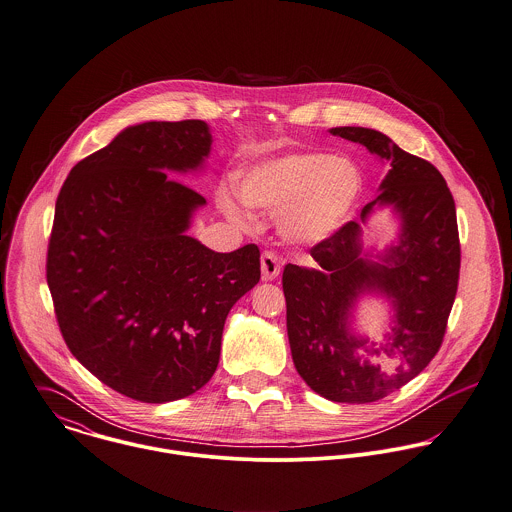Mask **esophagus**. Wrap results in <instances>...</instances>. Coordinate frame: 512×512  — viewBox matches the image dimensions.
<instances>
[{"label":"esophagus","mask_w":512,"mask_h":512,"mask_svg":"<svg viewBox=\"0 0 512 512\" xmlns=\"http://www.w3.org/2000/svg\"><path fill=\"white\" fill-rule=\"evenodd\" d=\"M261 273L265 281H273L281 273V259L273 251H263L261 255Z\"/></svg>","instance_id":"obj_1"}]
</instances>
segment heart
I'll return each mask as SVG.
<instances>
[{"label":"heart","instance_id":"b5f03b06","mask_svg":"<svg viewBox=\"0 0 512 512\" xmlns=\"http://www.w3.org/2000/svg\"><path fill=\"white\" fill-rule=\"evenodd\" d=\"M364 188L358 164L344 156L295 152L253 166L239 182L249 207L279 213V229L293 243H318L334 235L352 215ZM221 205L235 221L245 213L223 196Z\"/></svg>","mask_w":512,"mask_h":512}]
</instances>
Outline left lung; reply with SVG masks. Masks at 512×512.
Wrapping results in <instances>:
<instances>
[{
    "label": "left lung",
    "mask_w": 512,
    "mask_h": 512,
    "mask_svg": "<svg viewBox=\"0 0 512 512\" xmlns=\"http://www.w3.org/2000/svg\"><path fill=\"white\" fill-rule=\"evenodd\" d=\"M330 134L358 142L390 162L374 205H392L402 225L382 255L362 253V229L344 223L310 249L314 267L287 265L283 293L293 362L301 378L326 400L370 404L406 386L439 352L453 307L461 245L453 196L439 170L394 144L386 134L340 126ZM368 290L384 292L395 326L376 345L354 335L347 316Z\"/></svg>",
    "instance_id": "1"
}]
</instances>
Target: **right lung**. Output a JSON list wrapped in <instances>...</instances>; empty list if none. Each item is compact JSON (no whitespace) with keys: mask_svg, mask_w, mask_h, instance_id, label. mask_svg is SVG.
Returning <instances> with one entry per match:
<instances>
[{"mask_svg":"<svg viewBox=\"0 0 512 512\" xmlns=\"http://www.w3.org/2000/svg\"><path fill=\"white\" fill-rule=\"evenodd\" d=\"M204 120L144 122L81 160L65 180L47 247V285L73 356L144 404L211 380L227 312L261 279L255 243L215 253L186 235L205 204L167 172L202 166Z\"/></svg>","mask_w":512,"mask_h":512,"instance_id":"1","label":"right lung"}]
</instances>
